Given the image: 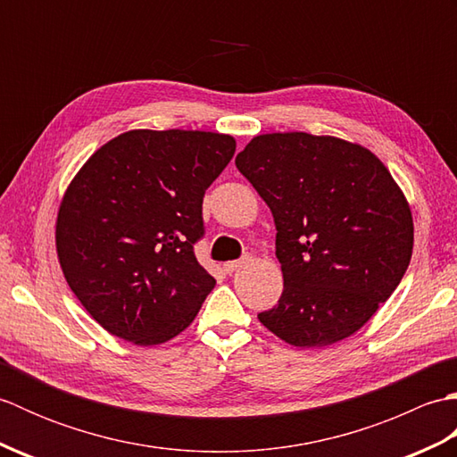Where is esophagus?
Instances as JSON below:
<instances>
[{"instance_id":"34e87169","label":"esophagus","mask_w":457,"mask_h":457,"mask_svg":"<svg viewBox=\"0 0 457 457\" xmlns=\"http://www.w3.org/2000/svg\"><path fill=\"white\" fill-rule=\"evenodd\" d=\"M251 261V255H245L244 259H237V261H228L226 265H223V269H226V273H236L237 269H241V267H245L247 263Z\"/></svg>"}]
</instances>
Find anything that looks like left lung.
Listing matches in <instances>:
<instances>
[{"mask_svg": "<svg viewBox=\"0 0 457 457\" xmlns=\"http://www.w3.org/2000/svg\"><path fill=\"white\" fill-rule=\"evenodd\" d=\"M273 212L285 288L261 324L296 347L355 334L409 269L412 213L375 154L329 135L265 133L236 157Z\"/></svg>", "mask_w": 457, "mask_h": 457, "instance_id": "1", "label": "left lung"}]
</instances>
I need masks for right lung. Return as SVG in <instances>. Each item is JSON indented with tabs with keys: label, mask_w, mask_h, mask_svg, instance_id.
<instances>
[{
	"label": "right lung",
	"mask_w": 457,
	"mask_h": 457,
	"mask_svg": "<svg viewBox=\"0 0 457 457\" xmlns=\"http://www.w3.org/2000/svg\"><path fill=\"white\" fill-rule=\"evenodd\" d=\"M234 153L231 135L133 129L102 145L66 188L58 261L110 334L157 345L196 318L216 285L194 255L202 200Z\"/></svg>",
	"instance_id": "right-lung-1"
}]
</instances>
